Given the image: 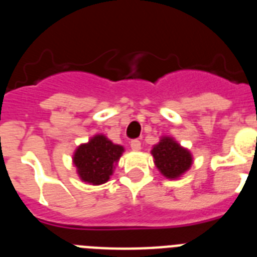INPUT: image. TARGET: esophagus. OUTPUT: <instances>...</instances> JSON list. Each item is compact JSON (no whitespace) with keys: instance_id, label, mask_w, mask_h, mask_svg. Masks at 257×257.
Listing matches in <instances>:
<instances>
[{"instance_id":"esophagus-1","label":"esophagus","mask_w":257,"mask_h":257,"mask_svg":"<svg viewBox=\"0 0 257 257\" xmlns=\"http://www.w3.org/2000/svg\"><path fill=\"white\" fill-rule=\"evenodd\" d=\"M130 145H131V149H133V151H139V149L142 148V143H140V140H138V139L131 140Z\"/></svg>"}]
</instances>
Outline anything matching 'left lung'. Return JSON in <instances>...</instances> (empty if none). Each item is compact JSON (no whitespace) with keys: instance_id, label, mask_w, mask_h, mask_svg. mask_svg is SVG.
<instances>
[{"instance_id":"1","label":"left lung","mask_w":257,"mask_h":257,"mask_svg":"<svg viewBox=\"0 0 257 257\" xmlns=\"http://www.w3.org/2000/svg\"><path fill=\"white\" fill-rule=\"evenodd\" d=\"M154 163L167 179H176L192 165V156L171 138H162L152 149Z\"/></svg>"}]
</instances>
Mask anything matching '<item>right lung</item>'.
Returning a JSON list of instances; mask_svg holds the SVG:
<instances>
[{"label": "right lung", "mask_w": 257, "mask_h": 257, "mask_svg": "<svg viewBox=\"0 0 257 257\" xmlns=\"http://www.w3.org/2000/svg\"><path fill=\"white\" fill-rule=\"evenodd\" d=\"M122 152L121 145L113 144L104 135L94 136L87 144L79 145L74 153L73 162L79 178L92 185L106 183Z\"/></svg>", "instance_id": "add662e5"}]
</instances>
